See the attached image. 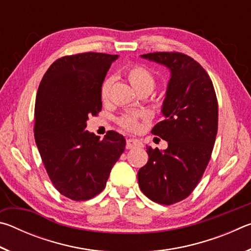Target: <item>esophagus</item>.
I'll return each mask as SVG.
<instances>
[{
  "label": "esophagus",
  "instance_id": "obj_1",
  "mask_svg": "<svg viewBox=\"0 0 251 251\" xmlns=\"http://www.w3.org/2000/svg\"><path fill=\"white\" fill-rule=\"evenodd\" d=\"M142 143L138 141V139H135V138H128L126 139V148L127 150H131V148L134 147H138L141 146Z\"/></svg>",
  "mask_w": 251,
  "mask_h": 251
}]
</instances>
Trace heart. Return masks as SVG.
Instances as JSON below:
<instances>
[{
	"instance_id": "heart-1",
	"label": "heart",
	"mask_w": 251,
	"mask_h": 251,
	"mask_svg": "<svg viewBox=\"0 0 251 251\" xmlns=\"http://www.w3.org/2000/svg\"><path fill=\"white\" fill-rule=\"evenodd\" d=\"M125 75L128 79L129 84L133 86L134 90L138 93L147 92L151 93L155 87V76L150 70L142 65L135 64L130 65L125 70ZM113 79L106 78L100 86V99L103 101H106L109 97L110 87H112ZM139 117L134 114H125V115L118 118L117 123L121 127L127 130H136L139 127Z\"/></svg>"
}]
</instances>
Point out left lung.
I'll return each instance as SVG.
<instances>
[{
  "label": "left lung",
  "instance_id": "left-lung-1",
  "mask_svg": "<svg viewBox=\"0 0 251 251\" xmlns=\"http://www.w3.org/2000/svg\"><path fill=\"white\" fill-rule=\"evenodd\" d=\"M142 57L171 70L161 107L164 121L151 134L168 143L164 151L146 148L148 161L138 171V185L151 201L173 205L193 193L209 163L218 129V101L211 79L193 57L155 52Z\"/></svg>",
  "mask_w": 251,
  "mask_h": 251
}]
</instances>
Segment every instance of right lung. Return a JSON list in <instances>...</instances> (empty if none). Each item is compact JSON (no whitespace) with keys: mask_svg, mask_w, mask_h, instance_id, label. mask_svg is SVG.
<instances>
[{"mask_svg":"<svg viewBox=\"0 0 251 251\" xmlns=\"http://www.w3.org/2000/svg\"><path fill=\"white\" fill-rule=\"evenodd\" d=\"M117 55L79 53L55 61L37 90L34 137L46 173L63 196L88 201L106 186L125 150L124 136L103 139L86 130L88 116L101 110L100 86Z\"/></svg>","mask_w":251,"mask_h":251,"instance_id":"right-lung-1","label":"right lung"}]
</instances>
